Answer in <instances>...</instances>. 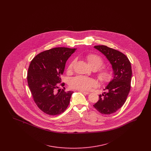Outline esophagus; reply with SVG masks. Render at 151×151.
I'll return each mask as SVG.
<instances>
[{
  "label": "esophagus",
  "mask_w": 151,
  "mask_h": 151,
  "mask_svg": "<svg viewBox=\"0 0 151 151\" xmlns=\"http://www.w3.org/2000/svg\"><path fill=\"white\" fill-rule=\"evenodd\" d=\"M80 92H82L83 93L85 94H89L90 93L88 92H85V91H80Z\"/></svg>",
  "instance_id": "34e87169"
}]
</instances>
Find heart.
I'll use <instances>...</instances> for the list:
<instances>
[{"mask_svg":"<svg viewBox=\"0 0 151 151\" xmlns=\"http://www.w3.org/2000/svg\"><path fill=\"white\" fill-rule=\"evenodd\" d=\"M86 60L90 67L93 70H98L104 64V60L100 56L91 54L86 57ZM75 61L73 60L68 65L67 70L71 71L73 68ZM113 74L110 69L104 68L101 69L98 73V78L103 83H108L112 79ZM69 85L72 89L80 91H86L90 89L92 87L97 86L96 81L92 78L84 76H77L70 79Z\"/></svg>","mask_w":151,"mask_h":151,"instance_id":"b5f03b06","label":"heart"}]
</instances>
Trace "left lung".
Instances as JSON below:
<instances>
[{"instance_id":"obj_1","label":"left lung","mask_w":151,"mask_h":151,"mask_svg":"<svg viewBox=\"0 0 151 151\" xmlns=\"http://www.w3.org/2000/svg\"><path fill=\"white\" fill-rule=\"evenodd\" d=\"M108 59L112 65L113 78L104 89L106 92L99 95V100L93 106L101 114L116 112L125 103L131 88L132 70L128 58L119 51L104 45L94 46Z\"/></svg>"}]
</instances>
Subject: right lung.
<instances>
[{
	"label": "right lung",
	"instance_id": "obj_1",
	"mask_svg": "<svg viewBox=\"0 0 151 151\" xmlns=\"http://www.w3.org/2000/svg\"><path fill=\"white\" fill-rule=\"evenodd\" d=\"M76 49L55 47L44 51L34 58L29 65L28 84L37 106L45 113L59 115L68 107L73 92L59 89L68 59ZM58 92H57V91Z\"/></svg>",
	"mask_w": 151,
	"mask_h": 151
}]
</instances>
